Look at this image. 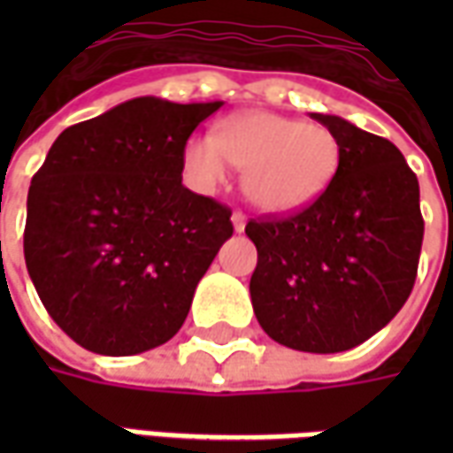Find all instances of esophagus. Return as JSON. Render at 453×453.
I'll list each match as a JSON object with an SVG mask.
<instances>
[{
	"instance_id": "obj_1",
	"label": "esophagus",
	"mask_w": 453,
	"mask_h": 453,
	"mask_svg": "<svg viewBox=\"0 0 453 453\" xmlns=\"http://www.w3.org/2000/svg\"><path fill=\"white\" fill-rule=\"evenodd\" d=\"M245 226H247L245 213H242V211H235V213H233V227H235V233H242Z\"/></svg>"
}]
</instances>
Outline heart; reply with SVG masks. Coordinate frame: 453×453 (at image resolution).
<instances>
[{
  "label": "heart",
  "instance_id": "heart-1",
  "mask_svg": "<svg viewBox=\"0 0 453 453\" xmlns=\"http://www.w3.org/2000/svg\"><path fill=\"white\" fill-rule=\"evenodd\" d=\"M340 162V140L327 126L257 109L233 113L216 135H194L184 145V169L198 188L213 191L230 167L242 169V194L269 216L311 206L333 184Z\"/></svg>",
  "mask_w": 453,
  "mask_h": 453
}]
</instances>
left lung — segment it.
Returning a JSON list of instances; mask_svg holds the SVG:
<instances>
[{
  "mask_svg": "<svg viewBox=\"0 0 453 453\" xmlns=\"http://www.w3.org/2000/svg\"><path fill=\"white\" fill-rule=\"evenodd\" d=\"M342 162L313 206L281 220H250V279L262 330L288 349L347 351L395 318L418 276L419 184L390 140L330 113Z\"/></svg>",
  "mask_w": 453,
  "mask_h": 453,
  "instance_id": "left-lung-1",
  "label": "left lung"
}]
</instances>
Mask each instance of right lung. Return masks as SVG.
Listing matches in <instances>:
<instances>
[{
  "mask_svg": "<svg viewBox=\"0 0 453 453\" xmlns=\"http://www.w3.org/2000/svg\"><path fill=\"white\" fill-rule=\"evenodd\" d=\"M220 106L130 99L65 128L35 172L26 269L45 311L84 349L140 354L187 320L233 235L230 208L181 184L188 135Z\"/></svg>",
  "mask_w": 453,
  "mask_h": 453,
  "instance_id": "right-lung-1",
  "label": "right lung"
}]
</instances>
